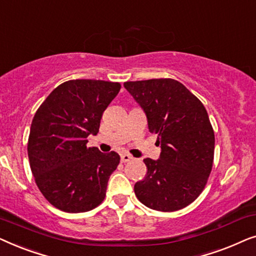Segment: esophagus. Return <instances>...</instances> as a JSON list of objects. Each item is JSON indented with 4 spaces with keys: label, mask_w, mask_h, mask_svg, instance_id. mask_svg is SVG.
Segmentation results:
<instances>
[{
    "label": "esophagus",
    "mask_w": 256,
    "mask_h": 256,
    "mask_svg": "<svg viewBox=\"0 0 256 256\" xmlns=\"http://www.w3.org/2000/svg\"><path fill=\"white\" fill-rule=\"evenodd\" d=\"M132 160V157L130 155H128V154H122V155H121V162L122 163L130 162Z\"/></svg>",
    "instance_id": "obj_1"
}]
</instances>
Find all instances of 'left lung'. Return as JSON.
I'll return each instance as SVG.
<instances>
[{
	"mask_svg": "<svg viewBox=\"0 0 256 256\" xmlns=\"http://www.w3.org/2000/svg\"><path fill=\"white\" fill-rule=\"evenodd\" d=\"M160 146L157 160L144 158L146 174L135 184L136 197L146 208L174 212L186 208L204 190L214 157V132L197 96L174 79L127 82Z\"/></svg>",
	"mask_w": 256,
	"mask_h": 256,
	"instance_id": "obj_1",
	"label": "left lung"
}]
</instances>
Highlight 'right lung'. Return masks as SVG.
<instances>
[{"mask_svg":"<svg viewBox=\"0 0 256 256\" xmlns=\"http://www.w3.org/2000/svg\"><path fill=\"white\" fill-rule=\"evenodd\" d=\"M120 88V82L68 80L56 87L34 114L28 156L38 188L54 208L87 212L104 199L120 156L86 144L88 135L98 134L104 112Z\"/></svg>","mask_w":256,"mask_h":256,"instance_id":"1","label":"right lung"}]
</instances>
